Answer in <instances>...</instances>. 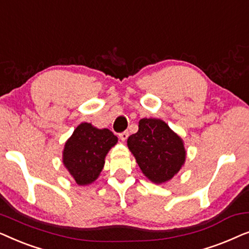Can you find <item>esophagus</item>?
<instances>
[{"label": "esophagus", "mask_w": 249, "mask_h": 249, "mask_svg": "<svg viewBox=\"0 0 249 249\" xmlns=\"http://www.w3.org/2000/svg\"><path fill=\"white\" fill-rule=\"evenodd\" d=\"M128 136H129V132L128 131H124V132H121L120 135H119V137H120V139H121L122 142H124V141H127Z\"/></svg>", "instance_id": "esophagus-1"}]
</instances>
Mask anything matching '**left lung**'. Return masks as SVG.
<instances>
[{
  "label": "left lung",
  "mask_w": 249,
  "mask_h": 249,
  "mask_svg": "<svg viewBox=\"0 0 249 249\" xmlns=\"http://www.w3.org/2000/svg\"><path fill=\"white\" fill-rule=\"evenodd\" d=\"M127 145L144 176L156 185L171 180L185 164L183 141L161 119H142Z\"/></svg>",
  "instance_id": "8db88e82"
}]
</instances>
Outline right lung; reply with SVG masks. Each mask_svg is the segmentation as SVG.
<instances>
[{
  "label": "right lung",
  "instance_id": "obj_1",
  "mask_svg": "<svg viewBox=\"0 0 249 249\" xmlns=\"http://www.w3.org/2000/svg\"><path fill=\"white\" fill-rule=\"evenodd\" d=\"M118 137L108 129H98L83 122L64 144L62 163L79 186L93 183L103 170L105 158Z\"/></svg>",
  "mask_w": 249,
  "mask_h": 249
}]
</instances>
